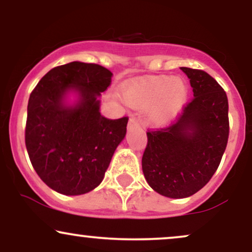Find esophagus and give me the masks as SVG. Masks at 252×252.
I'll return each instance as SVG.
<instances>
[{
    "label": "esophagus",
    "mask_w": 252,
    "mask_h": 252,
    "mask_svg": "<svg viewBox=\"0 0 252 252\" xmlns=\"http://www.w3.org/2000/svg\"><path fill=\"white\" fill-rule=\"evenodd\" d=\"M140 128V123L135 120V118H130L128 122V129L132 130V129H138Z\"/></svg>",
    "instance_id": "obj_1"
}]
</instances>
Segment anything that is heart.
Wrapping results in <instances>:
<instances>
[{"label":"heart","instance_id":"b5f03b06","mask_svg":"<svg viewBox=\"0 0 252 252\" xmlns=\"http://www.w3.org/2000/svg\"><path fill=\"white\" fill-rule=\"evenodd\" d=\"M189 97V88L180 78L156 76L124 86L122 98L134 109H148L150 122L166 126L180 114Z\"/></svg>","mask_w":252,"mask_h":252}]
</instances>
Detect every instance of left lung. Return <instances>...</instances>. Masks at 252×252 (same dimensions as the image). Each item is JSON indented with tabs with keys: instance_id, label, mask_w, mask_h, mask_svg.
I'll use <instances>...</instances> for the list:
<instances>
[{
	"instance_id": "left-lung-1",
	"label": "left lung",
	"mask_w": 252,
	"mask_h": 252,
	"mask_svg": "<svg viewBox=\"0 0 252 252\" xmlns=\"http://www.w3.org/2000/svg\"><path fill=\"white\" fill-rule=\"evenodd\" d=\"M194 98L168 128L147 132L142 158L147 182L173 199L193 195L218 168L228 138V102L222 88L206 72L181 67Z\"/></svg>"
}]
</instances>
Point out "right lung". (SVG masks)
Listing matches in <instances>:
<instances>
[{
    "instance_id": "add662e5",
    "label": "right lung",
    "mask_w": 252,
    "mask_h": 252,
    "mask_svg": "<svg viewBox=\"0 0 252 252\" xmlns=\"http://www.w3.org/2000/svg\"><path fill=\"white\" fill-rule=\"evenodd\" d=\"M111 77L97 63L72 62L52 68L31 94L26 147L40 179L60 194L99 186L126 137L128 117L108 120L99 112Z\"/></svg>"
}]
</instances>
